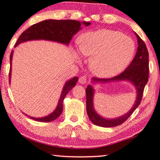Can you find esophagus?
I'll return each mask as SVG.
<instances>
[{
  "instance_id": "esophagus-1",
  "label": "esophagus",
  "mask_w": 160,
  "mask_h": 160,
  "mask_svg": "<svg viewBox=\"0 0 160 160\" xmlns=\"http://www.w3.org/2000/svg\"><path fill=\"white\" fill-rule=\"evenodd\" d=\"M79 82H80V84H85L87 82V79L85 76H82L80 77V79H79Z\"/></svg>"
}]
</instances>
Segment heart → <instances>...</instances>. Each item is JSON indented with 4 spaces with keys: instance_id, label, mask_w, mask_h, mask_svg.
<instances>
[{
    "instance_id": "obj_1",
    "label": "heart",
    "mask_w": 160,
    "mask_h": 160,
    "mask_svg": "<svg viewBox=\"0 0 160 160\" xmlns=\"http://www.w3.org/2000/svg\"><path fill=\"white\" fill-rule=\"evenodd\" d=\"M79 48L82 54L92 57L90 68L100 78L119 74L129 65L136 52L134 40L122 32L100 29L82 35Z\"/></svg>"
}]
</instances>
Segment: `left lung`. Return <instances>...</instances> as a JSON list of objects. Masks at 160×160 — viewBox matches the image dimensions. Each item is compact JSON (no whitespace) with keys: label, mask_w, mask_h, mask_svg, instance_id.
Here are the masks:
<instances>
[{"label":"left lung","mask_w":160,"mask_h":160,"mask_svg":"<svg viewBox=\"0 0 160 160\" xmlns=\"http://www.w3.org/2000/svg\"><path fill=\"white\" fill-rule=\"evenodd\" d=\"M137 36L138 47L137 52L132 62L126 68L122 73L120 75L115 76L109 79H100L97 78H92V83H107V82H118V81H128L134 85L137 91V98L134 106L131 110L126 114L114 119L104 118L99 115L96 112L93 108V94L94 89L92 85H88L86 90V111L88 118L92 123L98 126L104 128H112L117 125L122 124L132 114L142 100L143 91L145 85L148 80V52L146 45L144 41L139 38L136 32H134Z\"/></svg>","instance_id":"obj_1"}]
</instances>
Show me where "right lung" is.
I'll return each instance as SVG.
<instances>
[{"label": "right lung", "instance_id": "add662e5", "mask_svg": "<svg viewBox=\"0 0 160 160\" xmlns=\"http://www.w3.org/2000/svg\"><path fill=\"white\" fill-rule=\"evenodd\" d=\"M81 24L88 26L90 25L91 23L85 21L80 23V22L74 21V20H46V21L34 24L30 26L29 29L24 31L18 38L15 47L23 42L36 40H49V41L58 42V43L68 46L70 40L72 39V37L82 29ZM12 56L13 50L10 54L9 82L10 79H11ZM78 80V77H74L73 78L70 79L66 82L63 88H62L58 106H57L55 110L51 114L46 117H39V118L29 117L27 114H26V116L30 117L32 120L38 121V122H51V121L56 120L58 117H60L62 112V103H63L64 98L68 94V92L75 86Z\"/></svg>", "mask_w": 160, "mask_h": 160}]
</instances>
